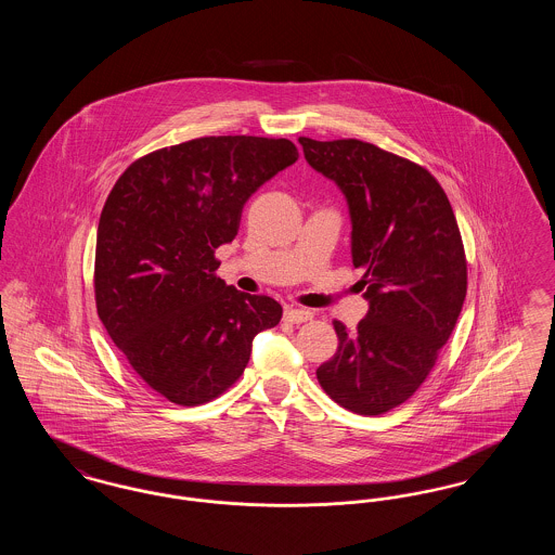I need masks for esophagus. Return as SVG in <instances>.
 Instances as JSON below:
<instances>
[{
  "label": "esophagus",
  "mask_w": 555,
  "mask_h": 555,
  "mask_svg": "<svg viewBox=\"0 0 555 555\" xmlns=\"http://www.w3.org/2000/svg\"><path fill=\"white\" fill-rule=\"evenodd\" d=\"M312 312L310 310H304V308H287L285 310V318L293 322V324H301V322H308V320H312Z\"/></svg>",
  "instance_id": "esophagus-1"
}]
</instances>
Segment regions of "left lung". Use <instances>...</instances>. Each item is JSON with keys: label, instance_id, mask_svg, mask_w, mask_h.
I'll return each mask as SVG.
<instances>
[{"label": "left lung", "instance_id": "1", "mask_svg": "<svg viewBox=\"0 0 555 555\" xmlns=\"http://www.w3.org/2000/svg\"><path fill=\"white\" fill-rule=\"evenodd\" d=\"M299 143L344 191L370 304L356 331L333 322L339 347L318 383L345 410L378 416L416 393L448 344L468 287L462 235L443 186L421 164L360 139Z\"/></svg>", "mask_w": 555, "mask_h": 555}]
</instances>
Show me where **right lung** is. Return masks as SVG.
Wrapping results in <instances>:
<instances>
[{
  "label": "right lung",
  "instance_id": "1",
  "mask_svg": "<svg viewBox=\"0 0 555 555\" xmlns=\"http://www.w3.org/2000/svg\"><path fill=\"white\" fill-rule=\"evenodd\" d=\"M299 158L289 139L199 137L134 159L98 227L95 304L147 387L172 403L222 396L283 308L227 285L214 251L237 237L245 202Z\"/></svg>",
  "mask_w": 555,
  "mask_h": 555
}]
</instances>
